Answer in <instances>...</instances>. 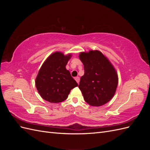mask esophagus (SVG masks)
<instances>
[{
    "label": "esophagus",
    "mask_w": 150,
    "mask_h": 150,
    "mask_svg": "<svg viewBox=\"0 0 150 150\" xmlns=\"http://www.w3.org/2000/svg\"><path fill=\"white\" fill-rule=\"evenodd\" d=\"M75 80L76 81V82L78 83V84H79V80H80V78H79V77H76V78H75Z\"/></svg>",
    "instance_id": "34e87169"
}]
</instances>
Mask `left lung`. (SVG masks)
<instances>
[{
    "label": "left lung",
    "instance_id": "left-lung-1",
    "mask_svg": "<svg viewBox=\"0 0 150 150\" xmlns=\"http://www.w3.org/2000/svg\"><path fill=\"white\" fill-rule=\"evenodd\" d=\"M79 58L84 64V74L78 87L84 101L95 106L107 103L114 96L118 83L114 67L98 51L81 52Z\"/></svg>",
    "mask_w": 150,
    "mask_h": 150
}]
</instances>
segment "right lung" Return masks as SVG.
<instances>
[{
	"label": "right lung",
	"mask_w": 150,
	"mask_h": 150,
	"mask_svg": "<svg viewBox=\"0 0 150 150\" xmlns=\"http://www.w3.org/2000/svg\"><path fill=\"white\" fill-rule=\"evenodd\" d=\"M71 54L64 56L59 52L51 54L40 67L35 79V86L44 100L57 103L67 98L71 90L78 84L66 66Z\"/></svg>",
	"instance_id": "obj_1"
}]
</instances>
